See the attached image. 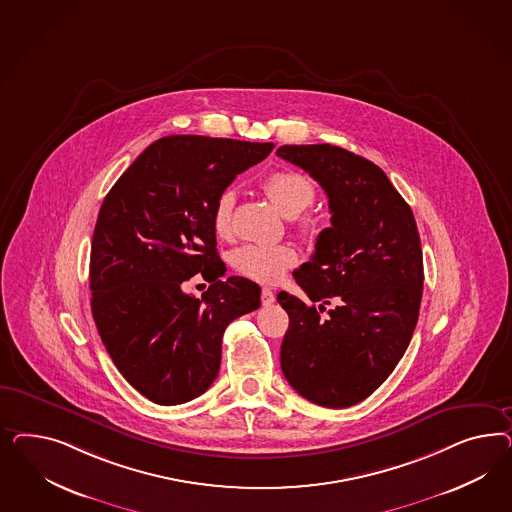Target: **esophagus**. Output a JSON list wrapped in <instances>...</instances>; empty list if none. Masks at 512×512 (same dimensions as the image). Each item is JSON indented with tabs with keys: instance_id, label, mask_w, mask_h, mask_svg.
I'll return each mask as SVG.
<instances>
[{
	"instance_id": "obj_1",
	"label": "esophagus",
	"mask_w": 512,
	"mask_h": 512,
	"mask_svg": "<svg viewBox=\"0 0 512 512\" xmlns=\"http://www.w3.org/2000/svg\"><path fill=\"white\" fill-rule=\"evenodd\" d=\"M261 302H263V306H272L276 302V296H274L270 289L264 287L263 293H261Z\"/></svg>"
}]
</instances>
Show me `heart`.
Returning <instances> with one entry per match:
<instances>
[{
    "instance_id": "heart-1",
    "label": "heart",
    "mask_w": 512,
    "mask_h": 512,
    "mask_svg": "<svg viewBox=\"0 0 512 512\" xmlns=\"http://www.w3.org/2000/svg\"><path fill=\"white\" fill-rule=\"evenodd\" d=\"M263 189L283 216L295 217L302 233H310L315 227L311 217L300 216L317 195L315 184L308 176L295 171L272 172L264 178ZM233 208L234 193L225 189L212 208V229L219 238H227L233 231ZM296 261L295 249L287 244H246L234 249L231 255V264L238 274L261 283H276Z\"/></svg>"
}]
</instances>
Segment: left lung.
I'll return each mask as SVG.
<instances>
[{
  "label": "left lung",
  "mask_w": 512,
  "mask_h": 512,
  "mask_svg": "<svg viewBox=\"0 0 512 512\" xmlns=\"http://www.w3.org/2000/svg\"><path fill=\"white\" fill-rule=\"evenodd\" d=\"M278 157L325 189L330 227L295 270L311 302L279 293L289 315L281 370L306 400L349 407L385 383L419 319L424 285L419 231L409 204L375 163L330 144L279 146ZM334 299L337 306L321 316Z\"/></svg>",
  "instance_id": "8db88e82"
}]
</instances>
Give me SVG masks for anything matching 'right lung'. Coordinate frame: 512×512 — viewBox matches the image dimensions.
<instances>
[{
	"label": "right lung",
	"mask_w": 512,
	"mask_h": 512,
	"mask_svg": "<svg viewBox=\"0 0 512 512\" xmlns=\"http://www.w3.org/2000/svg\"><path fill=\"white\" fill-rule=\"evenodd\" d=\"M272 142L172 135L150 144L101 204L90 255L92 315L125 381L159 405L186 403L214 383L223 332L261 306V287L221 279L212 208ZM202 273L201 299L181 285Z\"/></svg>",
	"instance_id": "add662e5"
}]
</instances>
